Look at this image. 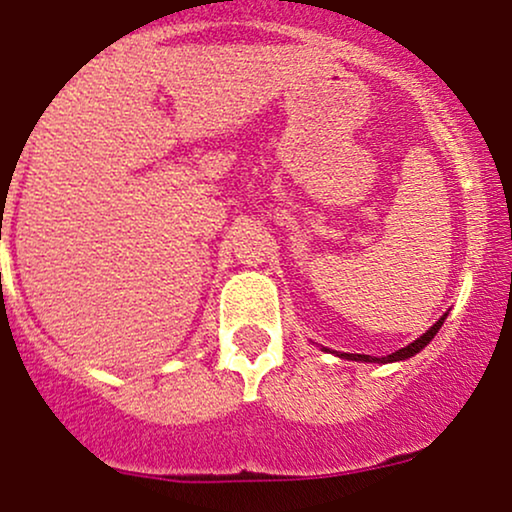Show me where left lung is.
I'll list each match as a JSON object with an SVG mask.
<instances>
[{"instance_id": "left-lung-1", "label": "left lung", "mask_w": 512, "mask_h": 512, "mask_svg": "<svg viewBox=\"0 0 512 512\" xmlns=\"http://www.w3.org/2000/svg\"><path fill=\"white\" fill-rule=\"evenodd\" d=\"M443 319H446V314H443V317L438 319V322L433 324V327L428 329V332L423 334V337H418L416 342H411L409 347L399 349V352H394V354H389V356H381V359H376V356H369V354H339V356H342V359H352V361H381V364H386V361H401V359H409V356H414V354L421 352V349L426 347V344L431 342L433 337H436V332H438V329H441Z\"/></svg>"}]
</instances>
